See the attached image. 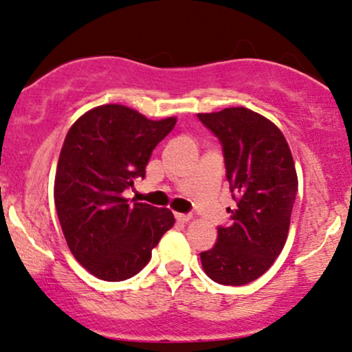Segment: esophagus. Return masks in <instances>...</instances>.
I'll return each instance as SVG.
<instances>
[{
    "instance_id": "esophagus-1",
    "label": "esophagus",
    "mask_w": 352,
    "mask_h": 352,
    "mask_svg": "<svg viewBox=\"0 0 352 352\" xmlns=\"http://www.w3.org/2000/svg\"><path fill=\"white\" fill-rule=\"evenodd\" d=\"M175 219H177V222L187 223L188 220L192 219V215H188V214H175Z\"/></svg>"
}]
</instances>
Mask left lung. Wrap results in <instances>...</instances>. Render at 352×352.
<instances>
[{"mask_svg":"<svg viewBox=\"0 0 352 352\" xmlns=\"http://www.w3.org/2000/svg\"><path fill=\"white\" fill-rule=\"evenodd\" d=\"M219 137L237 208L200 252L206 274L223 285L249 284L274 264L287 241L297 192L294 158L276 123L245 107L199 113Z\"/></svg>","mask_w":352,"mask_h":352,"instance_id":"1","label":"left lung"}]
</instances>
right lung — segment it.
<instances>
[{"instance_id":"obj_1","label":"right lung","mask_w":352,"mask_h":352,"mask_svg":"<svg viewBox=\"0 0 352 352\" xmlns=\"http://www.w3.org/2000/svg\"><path fill=\"white\" fill-rule=\"evenodd\" d=\"M177 118L150 120L108 103L88 110L68 130L55 175V206L73 257L95 277L118 283L148 264L172 229L168 208L129 204L123 190L144 179L158 142Z\"/></svg>"}]
</instances>
